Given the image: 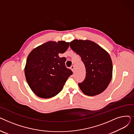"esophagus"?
I'll list each match as a JSON object with an SVG mask.
<instances>
[{
    "instance_id": "1",
    "label": "esophagus",
    "mask_w": 134,
    "mask_h": 134,
    "mask_svg": "<svg viewBox=\"0 0 134 134\" xmlns=\"http://www.w3.org/2000/svg\"><path fill=\"white\" fill-rule=\"evenodd\" d=\"M70 68H71V69L72 70L73 72H74V66H72Z\"/></svg>"
}]
</instances>
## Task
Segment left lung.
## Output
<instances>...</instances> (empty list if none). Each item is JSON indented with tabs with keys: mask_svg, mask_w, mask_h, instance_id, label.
<instances>
[{
	"mask_svg": "<svg viewBox=\"0 0 134 134\" xmlns=\"http://www.w3.org/2000/svg\"><path fill=\"white\" fill-rule=\"evenodd\" d=\"M70 47L80 56L85 66V78L78 83L82 92L89 96L103 92L112 78V63L110 55L91 41L74 40L71 42Z\"/></svg>",
	"mask_w": 134,
	"mask_h": 134,
	"instance_id": "1",
	"label": "left lung"
}]
</instances>
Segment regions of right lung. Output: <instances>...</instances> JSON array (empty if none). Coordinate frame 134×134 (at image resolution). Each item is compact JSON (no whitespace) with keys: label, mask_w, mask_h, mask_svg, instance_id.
<instances>
[{"label":"right lung","mask_w":134,"mask_h":134,"mask_svg":"<svg viewBox=\"0 0 134 134\" xmlns=\"http://www.w3.org/2000/svg\"><path fill=\"white\" fill-rule=\"evenodd\" d=\"M69 42H47L35 48L28 55L25 67L26 81L34 93L42 98L54 97L62 91L73 72L65 65L66 58H60Z\"/></svg>","instance_id":"add662e5"}]
</instances>
